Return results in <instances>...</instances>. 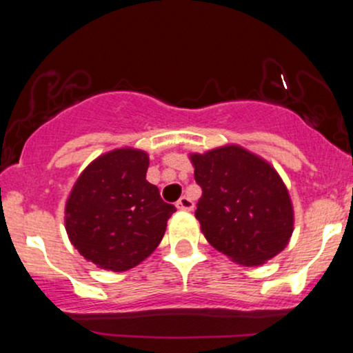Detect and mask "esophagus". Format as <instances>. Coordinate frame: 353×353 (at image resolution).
Masks as SVG:
<instances>
[{"label":"esophagus","mask_w":353,"mask_h":353,"mask_svg":"<svg viewBox=\"0 0 353 353\" xmlns=\"http://www.w3.org/2000/svg\"><path fill=\"white\" fill-rule=\"evenodd\" d=\"M176 208L179 210H192L194 209V202H192V199H190V197L182 196L181 199L176 202Z\"/></svg>","instance_id":"esophagus-1"}]
</instances>
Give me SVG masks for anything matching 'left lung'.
<instances>
[{"mask_svg": "<svg viewBox=\"0 0 353 353\" xmlns=\"http://www.w3.org/2000/svg\"><path fill=\"white\" fill-rule=\"evenodd\" d=\"M201 185L196 219L214 249L257 267L275 257L294 232L289 190L274 165L237 144L189 154Z\"/></svg>", "mask_w": 353, "mask_h": 353, "instance_id": "1", "label": "left lung"}]
</instances>
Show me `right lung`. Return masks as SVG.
Listing matches in <instances>:
<instances>
[{"instance_id":"add662e5","label":"right lung","mask_w":353,"mask_h":353,"mask_svg":"<svg viewBox=\"0 0 353 353\" xmlns=\"http://www.w3.org/2000/svg\"><path fill=\"white\" fill-rule=\"evenodd\" d=\"M148 152L121 148L79 174L64 208L68 237L96 267L124 272L149 257L176 212L145 181Z\"/></svg>"}]
</instances>
